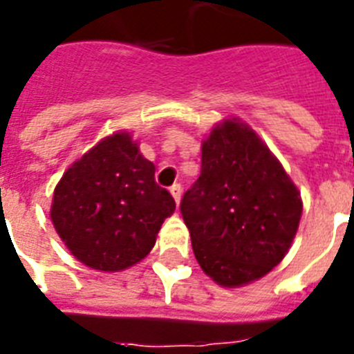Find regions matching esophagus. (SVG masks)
Returning <instances> with one entry per match:
<instances>
[{
  "instance_id": "1",
  "label": "esophagus",
  "mask_w": 354,
  "mask_h": 354,
  "mask_svg": "<svg viewBox=\"0 0 354 354\" xmlns=\"http://www.w3.org/2000/svg\"><path fill=\"white\" fill-rule=\"evenodd\" d=\"M170 193H171V196L175 198V202L179 204L180 196H183V186H180V184H174V186L170 187Z\"/></svg>"
}]
</instances>
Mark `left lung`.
Returning a JSON list of instances; mask_svg holds the SVG:
<instances>
[{"mask_svg": "<svg viewBox=\"0 0 354 354\" xmlns=\"http://www.w3.org/2000/svg\"><path fill=\"white\" fill-rule=\"evenodd\" d=\"M298 187L252 127L223 120L202 143V171L180 200L200 268L218 286L259 280L289 252Z\"/></svg>", "mask_w": 354, "mask_h": 354, "instance_id": "obj_1", "label": "left lung"}]
</instances>
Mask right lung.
I'll list each match as a JSON object with an SVG mask.
<instances>
[{"mask_svg":"<svg viewBox=\"0 0 354 354\" xmlns=\"http://www.w3.org/2000/svg\"><path fill=\"white\" fill-rule=\"evenodd\" d=\"M154 171L126 131L97 143L65 171L55 187L51 220L77 261L122 271L149 255L175 211Z\"/></svg>","mask_w":354,"mask_h":354,"instance_id":"obj_1","label":"right lung"}]
</instances>
